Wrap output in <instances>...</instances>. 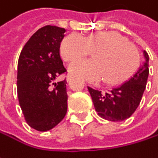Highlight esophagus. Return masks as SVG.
Here are the masks:
<instances>
[{"label":"esophagus","instance_id":"obj_1","mask_svg":"<svg viewBox=\"0 0 158 158\" xmlns=\"http://www.w3.org/2000/svg\"><path fill=\"white\" fill-rule=\"evenodd\" d=\"M72 78H73V77H72L71 75H69V76L67 77V80H68V81H70V80L72 79Z\"/></svg>","mask_w":158,"mask_h":158}]
</instances>
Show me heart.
I'll use <instances>...</instances> for the list:
<instances>
[{
	"label": "heart",
	"mask_w": 158,
	"mask_h": 158,
	"mask_svg": "<svg viewBox=\"0 0 158 158\" xmlns=\"http://www.w3.org/2000/svg\"><path fill=\"white\" fill-rule=\"evenodd\" d=\"M59 52L65 61H73L94 52L92 60L79 59L72 62L69 72L90 82L104 78L107 83L125 79L135 68L138 54L129 41L112 33H95L85 37L72 33L60 43Z\"/></svg>",
	"instance_id": "heart-1"
}]
</instances>
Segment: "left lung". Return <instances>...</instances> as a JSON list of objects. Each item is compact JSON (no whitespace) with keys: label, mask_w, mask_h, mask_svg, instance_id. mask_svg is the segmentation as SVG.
<instances>
[{"label":"left lung","mask_w":158,"mask_h":158,"mask_svg":"<svg viewBox=\"0 0 158 158\" xmlns=\"http://www.w3.org/2000/svg\"><path fill=\"white\" fill-rule=\"evenodd\" d=\"M143 54L142 65L130 79L121 86L106 93L88 87L99 116L110 122H121L128 119L137 109L145 89L149 74V56L144 50Z\"/></svg>","instance_id":"1"}]
</instances>
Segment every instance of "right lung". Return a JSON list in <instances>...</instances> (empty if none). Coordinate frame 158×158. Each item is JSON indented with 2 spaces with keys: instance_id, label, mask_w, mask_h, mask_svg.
I'll use <instances>...</instances> for the list:
<instances>
[{
  "instance_id": "right-lung-1",
  "label": "right lung",
  "mask_w": 158,
  "mask_h": 158,
  "mask_svg": "<svg viewBox=\"0 0 158 158\" xmlns=\"http://www.w3.org/2000/svg\"><path fill=\"white\" fill-rule=\"evenodd\" d=\"M66 30L54 25L38 29L23 48L17 69V95L25 122L46 132L57 125L68 110L67 73L59 56Z\"/></svg>"
}]
</instances>
